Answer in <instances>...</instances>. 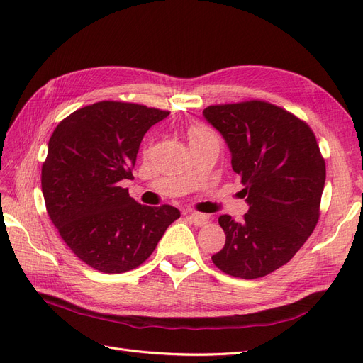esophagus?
<instances>
[{
    "mask_svg": "<svg viewBox=\"0 0 363 363\" xmlns=\"http://www.w3.org/2000/svg\"><path fill=\"white\" fill-rule=\"evenodd\" d=\"M188 219L189 221L194 224V225H199V227H201V225H206L207 223H208V216L207 215H203V213H189L188 215Z\"/></svg>",
    "mask_w": 363,
    "mask_h": 363,
    "instance_id": "esophagus-1",
    "label": "esophagus"
}]
</instances>
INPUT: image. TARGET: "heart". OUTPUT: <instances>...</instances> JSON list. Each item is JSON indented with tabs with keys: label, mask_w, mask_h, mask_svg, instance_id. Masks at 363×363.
I'll return each instance as SVG.
<instances>
[{
	"label": "heart",
	"mask_w": 363,
	"mask_h": 363,
	"mask_svg": "<svg viewBox=\"0 0 363 363\" xmlns=\"http://www.w3.org/2000/svg\"><path fill=\"white\" fill-rule=\"evenodd\" d=\"M200 135H206V131L203 128H200V127H192L191 128V138L200 136Z\"/></svg>",
	"instance_id": "b5f03b06"
}]
</instances>
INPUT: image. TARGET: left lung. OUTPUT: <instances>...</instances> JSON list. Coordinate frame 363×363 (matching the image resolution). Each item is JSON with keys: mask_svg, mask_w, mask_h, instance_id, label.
<instances>
[{"mask_svg": "<svg viewBox=\"0 0 363 363\" xmlns=\"http://www.w3.org/2000/svg\"><path fill=\"white\" fill-rule=\"evenodd\" d=\"M203 115L223 135L248 203L240 221L219 216L225 244L212 260L233 277L268 276L295 256L320 218L325 162L316 138L267 101L208 106Z\"/></svg>", "mask_w": 363, "mask_h": 363, "instance_id": "left-lung-1", "label": "left lung"}]
</instances>
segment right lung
Masks as SVG:
<instances>
[{
	"mask_svg": "<svg viewBox=\"0 0 363 363\" xmlns=\"http://www.w3.org/2000/svg\"><path fill=\"white\" fill-rule=\"evenodd\" d=\"M169 115L142 104L100 101L65 118L42 164V194L62 239L106 274L138 268L180 218L172 206H142L121 186L133 180L142 138Z\"/></svg>",
	"mask_w": 363,
	"mask_h": 363,
	"instance_id": "obj_1",
	"label": "right lung"
}]
</instances>
